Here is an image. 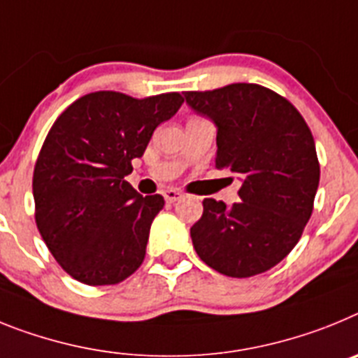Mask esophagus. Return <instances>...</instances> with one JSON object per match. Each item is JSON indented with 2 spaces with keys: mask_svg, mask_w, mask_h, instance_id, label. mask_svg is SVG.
<instances>
[{
  "mask_svg": "<svg viewBox=\"0 0 358 358\" xmlns=\"http://www.w3.org/2000/svg\"><path fill=\"white\" fill-rule=\"evenodd\" d=\"M164 198H166V201H169V203H175L176 200L182 198V192H180L178 189H166V191H164Z\"/></svg>",
  "mask_w": 358,
  "mask_h": 358,
  "instance_id": "1",
  "label": "esophagus"
}]
</instances>
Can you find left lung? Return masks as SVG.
Returning <instances> with one entry per match:
<instances>
[{
    "instance_id": "1",
    "label": "left lung",
    "mask_w": 358,
    "mask_h": 358,
    "mask_svg": "<svg viewBox=\"0 0 358 358\" xmlns=\"http://www.w3.org/2000/svg\"><path fill=\"white\" fill-rule=\"evenodd\" d=\"M183 95L216 124L217 169L241 180L238 203L203 200L191 227L194 250L229 278L266 272L290 254L312 216L321 167L308 124L292 102L259 85Z\"/></svg>"
}]
</instances>
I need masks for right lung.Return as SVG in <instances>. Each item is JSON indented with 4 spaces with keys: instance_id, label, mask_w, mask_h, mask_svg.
Segmentation results:
<instances>
[{
    "instance_id": "add662e5",
    "label": "right lung",
    "mask_w": 358,
    "mask_h": 358,
    "mask_svg": "<svg viewBox=\"0 0 358 358\" xmlns=\"http://www.w3.org/2000/svg\"><path fill=\"white\" fill-rule=\"evenodd\" d=\"M182 102L176 92L145 99L88 93L46 135L34 167L36 223L52 256L77 281L117 285L142 265L164 198L142 196L124 178Z\"/></svg>"
}]
</instances>
